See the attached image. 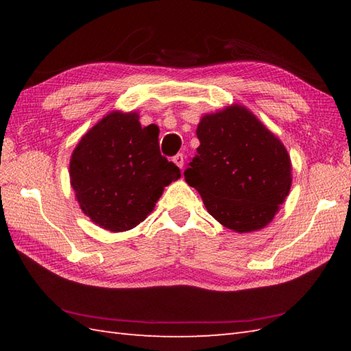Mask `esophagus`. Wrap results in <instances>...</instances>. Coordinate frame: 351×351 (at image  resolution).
<instances>
[{"mask_svg": "<svg viewBox=\"0 0 351 351\" xmlns=\"http://www.w3.org/2000/svg\"><path fill=\"white\" fill-rule=\"evenodd\" d=\"M171 161H173L176 166L182 170V167H184V155L182 154H176L173 158H171Z\"/></svg>", "mask_w": 351, "mask_h": 351, "instance_id": "esophagus-1", "label": "esophagus"}]
</instances>
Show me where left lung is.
Segmentation results:
<instances>
[{"label":"left lung","instance_id":"obj_1","mask_svg":"<svg viewBox=\"0 0 351 351\" xmlns=\"http://www.w3.org/2000/svg\"><path fill=\"white\" fill-rule=\"evenodd\" d=\"M200 146L184 171L208 213L235 232L267 226L291 189V161L282 141L241 106L205 114Z\"/></svg>","mask_w":351,"mask_h":351}]
</instances>
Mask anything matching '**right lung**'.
Instances as JSON below:
<instances>
[{"label":"right lung","mask_w":351,"mask_h":351,"mask_svg":"<svg viewBox=\"0 0 351 351\" xmlns=\"http://www.w3.org/2000/svg\"><path fill=\"white\" fill-rule=\"evenodd\" d=\"M156 125L141 128L138 114L102 117L73 149L71 185L81 210L96 225L123 232L136 228L181 170L160 152Z\"/></svg>","instance_id":"1"}]
</instances>
